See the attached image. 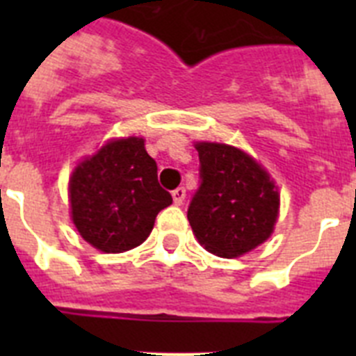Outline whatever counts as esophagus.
I'll return each instance as SVG.
<instances>
[{
  "instance_id": "obj_1",
  "label": "esophagus",
  "mask_w": 356,
  "mask_h": 356,
  "mask_svg": "<svg viewBox=\"0 0 356 356\" xmlns=\"http://www.w3.org/2000/svg\"><path fill=\"white\" fill-rule=\"evenodd\" d=\"M172 201H175V205H184V201H185L184 187H178L176 191H172Z\"/></svg>"
}]
</instances>
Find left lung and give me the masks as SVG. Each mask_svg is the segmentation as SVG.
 Segmentation results:
<instances>
[{"label": "left lung", "instance_id": "1", "mask_svg": "<svg viewBox=\"0 0 356 356\" xmlns=\"http://www.w3.org/2000/svg\"><path fill=\"white\" fill-rule=\"evenodd\" d=\"M201 187L188 207L194 237L210 253L237 259L271 237L280 191L257 159L237 146L196 140Z\"/></svg>", "mask_w": 356, "mask_h": 356}]
</instances>
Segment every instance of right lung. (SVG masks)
Wrapping results in <instances>:
<instances>
[{
	"label": "right lung",
	"instance_id": "1",
	"mask_svg": "<svg viewBox=\"0 0 356 356\" xmlns=\"http://www.w3.org/2000/svg\"><path fill=\"white\" fill-rule=\"evenodd\" d=\"M144 143L135 135L108 139L72 168L69 216L80 237L97 251L124 253L140 246L156 213L172 203Z\"/></svg>",
	"mask_w": 356,
	"mask_h": 356
}]
</instances>
